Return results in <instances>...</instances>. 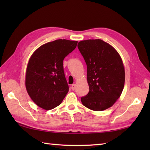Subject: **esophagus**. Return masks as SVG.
Masks as SVG:
<instances>
[{"label": "esophagus", "instance_id": "34e87169", "mask_svg": "<svg viewBox=\"0 0 150 150\" xmlns=\"http://www.w3.org/2000/svg\"><path fill=\"white\" fill-rule=\"evenodd\" d=\"M71 88V90H73V91L75 90V89H76V84H72Z\"/></svg>", "mask_w": 150, "mask_h": 150}]
</instances>
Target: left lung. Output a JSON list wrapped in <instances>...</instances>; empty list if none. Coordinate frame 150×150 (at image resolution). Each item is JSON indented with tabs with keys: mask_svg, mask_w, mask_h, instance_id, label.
Instances as JSON below:
<instances>
[{
	"mask_svg": "<svg viewBox=\"0 0 150 150\" xmlns=\"http://www.w3.org/2000/svg\"><path fill=\"white\" fill-rule=\"evenodd\" d=\"M78 48L87 65L90 91L81 97L85 107L103 111L111 107L120 96L125 82L122 59L110 44L100 39L82 40Z\"/></svg>",
	"mask_w": 150,
	"mask_h": 150,
	"instance_id": "1",
	"label": "left lung"
}]
</instances>
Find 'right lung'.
<instances>
[{
    "label": "right lung",
    "instance_id": "right-lung-1",
    "mask_svg": "<svg viewBox=\"0 0 150 150\" xmlns=\"http://www.w3.org/2000/svg\"><path fill=\"white\" fill-rule=\"evenodd\" d=\"M77 41L58 39L35 51L28 62L25 85L35 103L50 110L61 104L69 91L64 59L75 49Z\"/></svg>",
    "mask_w": 150,
    "mask_h": 150
}]
</instances>
